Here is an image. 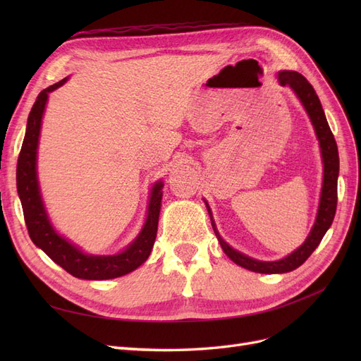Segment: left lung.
I'll list each match as a JSON object with an SVG mask.
<instances>
[{
	"label": "left lung",
	"instance_id": "left-lung-1",
	"mask_svg": "<svg viewBox=\"0 0 361 361\" xmlns=\"http://www.w3.org/2000/svg\"><path fill=\"white\" fill-rule=\"evenodd\" d=\"M279 82L281 85H289L290 89L298 96L302 106L307 111L312 125L314 128L316 137L319 140V147L322 154V162H324V180H322V191H321V202L318 215H316V221L312 227V231L305 239L304 244L290 253L289 256L283 257L280 260L274 262H262L256 260L253 257H248L239 251L233 250L228 245L224 239L218 233L215 223L212 220V212L209 206L206 203L207 212L211 216V223L214 227V232L220 241V245L224 253L231 257L236 265L243 267L245 269H250L253 272H260V274H283V272H289L301 267L309 256L313 253L322 241L324 235L329 231L334 215H336V206H337V176H338V152L334 135L326 122L325 113L322 110V105L318 94H316L312 84L304 78V76L298 72L293 71H283L279 72Z\"/></svg>",
	"mask_w": 361,
	"mask_h": 361
}]
</instances>
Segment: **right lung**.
<instances>
[{"label":"right lung","instance_id":"right-lung-1","mask_svg":"<svg viewBox=\"0 0 361 361\" xmlns=\"http://www.w3.org/2000/svg\"><path fill=\"white\" fill-rule=\"evenodd\" d=\"M66 81L68 78H64L39 93L28 116L25 138L18 158L16 187L20 203H23L28 235L32 243L73 277L84 280H110L122 277L137 269L141 264H145L150 256L152 248H154L162 199L161 190L164 183L158 182L152 188L146 223L140 235L134 239V243L129 244L122 253L113 256L85 255L78 247H75L68 239H64L56 232L42 202L36 161L42 117L43 111H45L48 94Z\"/></svg>","mask_w":361,"mask_h":361}]
</instances>
